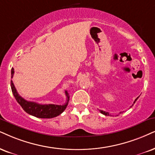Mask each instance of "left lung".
Returning <instances> with one entry per match:
<instances>
[{"mask_svg": "<svg viewBox=\"0 0 155 155\" xmlns=\"http://www.w3.org/2000/svg\"><path fill=\"white\" fill-rule=\"evenodd\" d=\"M139 98V97L137 98L136 99H135L134 100V104L136 102V101L137 100V99ZM99 111H100V112L101 113V114H104V115H106V116H111V114H109V112H106V111H102V110H99Z\"/></svg>", "mask_w": 155, "mask_h": 155, "instance_id": "obj_1", "label": "left lung"}]
</instances>
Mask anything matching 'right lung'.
Masks as SVG:
<instances>
[{
	"label": "right lung",
	"mask_w": 155,
	"mask_h": 155,
	"mask_svg": "<svg viewBox=\"0 0 155 155\" xmlns=\"http://www.w3.org/2000/svg\"><path fill=\"white\" fill-rule=\"evenodd\" d=\"M13 74H14V69L12 68H11V78L13 77ZM11 87L15 100L21 105L23 110L29 114L38 117V118L50 119L58 116L65 110L69 101V94L67 91H65L66 101L64 104L56 105L51 104H40L34 101H28L21 97L17 92L12 80L11 81Z\"/></svg>",
	"instance_id": "1"
}]
</instances>
